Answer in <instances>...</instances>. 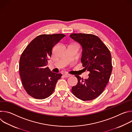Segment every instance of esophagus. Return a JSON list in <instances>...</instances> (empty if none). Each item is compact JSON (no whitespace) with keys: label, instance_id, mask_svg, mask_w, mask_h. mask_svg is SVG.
Masks as SVG:
<instances>
[{"label":"esophagus","instance_id":"1","mask_svg":"<svg viewBox=\"0 0 132 132\" xmlns=\"http://www.w3.org/2000/svg\"><path fill=\"white\" fill-rule=\"evenodd\" d=\"M64 77H65V78H68V77H69L71 76V75L68 74V73H65V74L64 75Z\"/></svg>","mask_w":132,"mask_h":132}]
</instances>
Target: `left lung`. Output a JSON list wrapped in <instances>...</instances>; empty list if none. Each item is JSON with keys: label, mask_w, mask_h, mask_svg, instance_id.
Segmentation results:
<instances>
[{"label": "left lung", "mask_w": 132, "mask_h": 132, "mask_svg": "<svg viewBox=\"0 0 132 132\" xmlns=\"http://www.w3.org/2000/svg\"><path fill=\"white\" fill-rule=\"evenodd\" d=\"M72 39L82 46L81 62L90 73L87 79L75 75L78 83L73 86V95L82 101H90L99 97L104 90L112 70L111 55L106 46L97 36L85 33H73Z\"/></svg>", "instance_id": "8db88e82"}]
</instances>
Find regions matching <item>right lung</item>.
Wrapping results in <instances>:
<instances>
[{
	"mask_svg": "<svg viewBox=\"0 0 132 132\" xmlns=\"http://www.w3.org/2000/svg\"><path fill=\"white\" fill-rule=\"evenodd\" d=\"M65 36L63 34H41L26 47L19 62L22 84L29 95L37 99L48 98L53 93L61 73L52 72L46 67L53 48Z\"/></svg>",
	"mask_w": 132,
	"mask_h": 132,
	"instance_id": "add662e5",
	"label": "right lung"
}]
</instances>
